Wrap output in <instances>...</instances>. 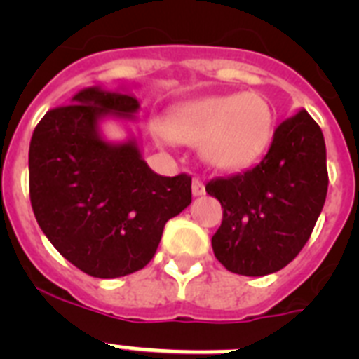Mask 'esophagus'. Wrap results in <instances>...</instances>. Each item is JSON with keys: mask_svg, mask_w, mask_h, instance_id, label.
<instances>
[{"mask_svg": "<svg viewBox=\"0 0 359 359\" xmlns=\"http://www.w3.org/2000/svg\"><path fill=\"white\" fill-rule=\"evenodd\" d=\"M192 194H194L196 198H199V196L205 194V185H203V182H199L198 177H194V180H192Z\"/></svg>", "mask_w": 359, "mask_h": 359, "instance_id": "1", "label": "esophagus"}]
</instances>
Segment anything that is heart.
<instances>
[{
    "label": "heart",
    "mask_w": 359,
    "mask_h": 359,
    "mask_svg": "<svg viewBox=\"0 0 359 359\" xmlns=\"http://www.w3.org/2000/svg\"><path fill=\"white\" fill-rule=\"evenodd\" d=\"M273 111L259 93L221 95L182 104L163 120L165 136L172 142L199 145V156L212 169H243L268 145Z\"/></svg>",
    "instance_id": "b5f03b06"
}]
</instances>
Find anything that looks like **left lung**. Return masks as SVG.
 Returning <instances> with one entry per match:
<instances>
[{
    "label": "left lung",
    "mask_w": 359,
    "mask_h": 359,
    "mask_svg": "<svg viewBox=\"0 0 359 359\" xmlns=\"http://www.w3.org/2000/svg\"><path fill=\"white\" fill-rule=\"evenodd\" d=\"M327 185L322 129L300 109L275 129L261 163L205 187L223 207V223L212 237L215 259L246 277L287 266L315 228Z\"/></svg>",
    "instance_id": "left-lung-1"
}]
</instances>
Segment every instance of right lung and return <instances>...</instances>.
<instances>
[{"label": "right lung", "mask_w": 359, "mask_h": 359, "mask_svg": "<svg viewBox=\"0 0 359 359\" xmlns=\"http://www.w3.org/2000/svg\"><path fill=\"white\" fill-rule=\"evenodd\" d=\"M138 98L100 86L48 111L28 151L30 201L55 250L84 273L116 278L144 268L165 223L192 201L190 176H160L142 158L135 135L109 142L107 118L135 122Z\"/></svg>", "instance_id": "add662e5"}]
</instances>
